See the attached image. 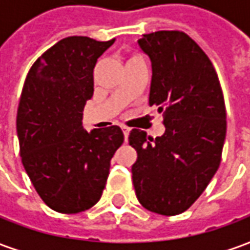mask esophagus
Wrapping results in <instances>:
<instances>
[{"mask_svg": "<svg viewBox=\"0 0 250 250\" xmlns=\"http://www.w3.org/2000/svg\"><path fill=\"white\" fill-rule=\"evenodd\" d=\"M122 130H123V134H125V142H127L128 141V135H130V128H127V127H125V125H123V127H122Z\"/></svg>", "mask_w": 250, "mask_h": 250, "instance_id": "34e87169", "label": "esophagus"}]
</instances>
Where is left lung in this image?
Wrapping results in <instances>:
<instances>
[{
	"label": "left lung",
	"instance_id": "8db88e82",
	"mask_svg": "<svg viewBox=\"0 0 250 250\" xmlns=\"http://www.w3.org/2000/svg\"><path fill=\"white\" fill-rule=\"evenodd\" d=\"M152 68L148 104L163 112L166 131L128 136L138 152L132 165L136 198L157 214L184 213L204 193L221 162L226 109L209 57L184 32L159 30L138 40Z\"/></svg>",
	"mask_w": 250,
	"mask_h": 250
}]
</instances>
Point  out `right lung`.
I'll use <instances>...</instances> for the list:
<instances>
[{"label": "right lung", "mask_w": 250, "mask_h": 250, "mask_svg": "<svg viewBox=\"0 0 250 250\" xmlns=\"http://www.w3.org/2000/svg\"><path fill=\"white\" fill-rule=\"evenodd\" d=\"M114 42L62 39L25 80L17 111L21 161L41 199L59 213H80L98 202L111 158L125 141L119 125L88 132L82 123L93 95V68Z\"/></svg>", "instance_id": "obj_1"}]
</instances>
